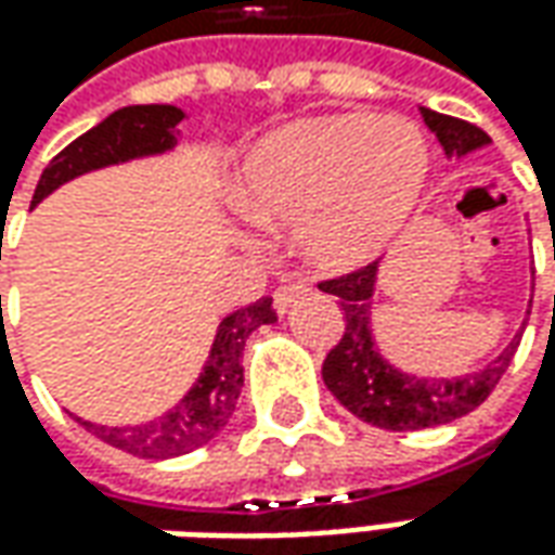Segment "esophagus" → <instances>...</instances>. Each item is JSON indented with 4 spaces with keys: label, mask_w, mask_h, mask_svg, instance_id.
Segmentation results:
<instances>
[{
    "label": "esophagus",
    "mask_w": 555,
    "mask_h": 555,
    "mask_svg": "<svg viewBox=\"0 0 555 555\" xmlns=\"http://www.w3.org/2000/svg\"><path fill=\"white\" fill-rule=\"evenodd\" d=\"M310 292V282L307 279H295V282H285V285H279L276 288V310L279 313H285L292 304H295L297 297L307 295Z\"/></svg>",
    "instance_id": "obj_1"
}]
</instances>
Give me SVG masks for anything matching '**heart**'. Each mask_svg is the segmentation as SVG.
Segmentation results:
<instances>
[{"mask_svg":"<svg viewBox=\"0 0 555 555\" xmlns=\"http://www.w3.org/2000/svg\"><path fill=\"white\" fill-rule=\"evenodd\" d=\"M427 144L399 119L337 113L285 125L248 150L240 196L260 220H295L304 255L328 270L377 258L427 181Z\"/></svg>","mask_w":555,"mask_h":555,"instance_id":"1","label":"heart"}]
</instances>
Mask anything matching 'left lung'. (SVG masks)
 I'll return each mask as SVG.
<instances>
[{
    "label": "left lung",
    "mask_w": 555,
    "mask_h": 555,
    "mask_svg": "<svg viewBox=\"0 0 555 555\" xmlns=\"http://www.w3.org/2000/svg\"><path fill=\"white\" fill-rule=\"evenodd\" d=\"M421 116L449 156H464L469 150L486 146L491 141L482 128L464 119H454L427 106H421ZM374 282H377V260L347 276L319 282L325 295H335L340 300V310L347 319L344 335L322 362V380L335 392L337 402L347 411H353L359 421L380 430L439 427L479 409L488 399V392L498 387L522 335L513 337V344L494 362H488L486 369L464 374V377L446 380V377H414V374L399 372L390 362H384V356L377 353L372 340Z\"/></svg>",
    "instance_id": "left-lung-1"
}]
</instances>
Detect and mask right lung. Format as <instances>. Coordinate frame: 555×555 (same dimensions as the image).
<instances>
[{
	"label": "right lung",
	"mask_w": 555,
	"mask_h": 555,
	"mask_svg": "<svg viewBox=\"0 0 555 555\" xmlns=\"http://www.w3.org/2000/svg\"><path fill=\"white\" fill-rule=\"evenodd\" d=\"M181 119V109L168 104L122 106V109L109 113L104 122L94 125L91 131L76 138L51 159L36 183L33 205H39L61 183L73 181L86 171L171 150L175 125ZM270 322H276L273 297H260L258 304L227 315L218 325V335H215L199 380L190 387V392L175 409L165 411L163 417L141 424V427H101V424H91L82 417H76V421L88 433H94L98 439L109 442L113 449H122L138 457L163 461V457H178L186 451L202 449L227 427L230 414L236 411V399H240L242 380H245L242 377L245 340L255 328L270 325Z\"/></svg>",
	"instance_id": "add662e5"
}]
</instances>
